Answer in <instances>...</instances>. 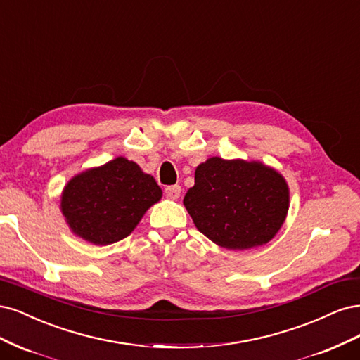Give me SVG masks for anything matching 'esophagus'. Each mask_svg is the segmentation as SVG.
I'll list each match as a JSON object with an SVG mask.
<instances>
[{
    "label": "esophagus",
    "mask_w": 360,
    "mask_h": 360,
    "mask_svg": "<svg viewBox=\"0 0 360 360\" xmlns=\"http://www.w3.org/2000/svg\"><path fill=\"white\" fill-rule=\"evenodd\" d=\"M165 193H166L167 199L176 200L178 197L181 195V187H179V185H169V187L165 188Z\"/></svg>",
    "instance_id": "34e87169"
}]
</instances>
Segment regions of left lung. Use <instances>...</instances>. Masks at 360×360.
Returning <instances> with one entry per match:
<instances>
[{
	"label": "left lung",
	"instance_id": "obj_1",
	"mask_svg": "<svg viewBox=\"0 0 360 360\" xmlns=\"http://www.w3.org/2000/svg\"><path fill=\"white\" fill-rule=\"evenodd\" d=\"M184 205L195 227L217 245L248 250L269 242L288 211V187L259 161L212 157L197 166Z\"/></svg>",
	"mask_w": 360,
	"mask_h": 360
}]
</instances>
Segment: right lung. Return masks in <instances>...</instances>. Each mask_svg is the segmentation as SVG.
I'll list each match as a JSON object with an SVG mask.
<instances>
[{
	"mask_svg": "<svg viewBox=\"0 0 360 360\" xmlns=\"http://www.w3.org/2000/svg\"><path fill=\"white\" fill-rule=\"evenodd\" d=\"M161 199L155 179L118 157L65 185L61 211L75 233L96 245L129 236L149 206Z\"/></svg>",
	"mask_w": 360,
	"mask_h": 360,
	"instance_id": "obj_1",
	"label": "right lung"
}]
</instances>
